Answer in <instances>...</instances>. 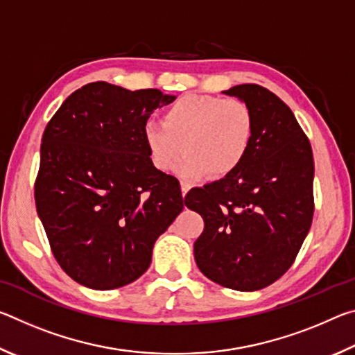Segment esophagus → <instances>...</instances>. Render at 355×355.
Returning <instances> with one entry per match:
<instances>
[{"instance_id": "1", "label": "esophagus", "mask_w": 355, "mask_h": 355, "mask_svg": "<svg viewBox=\"0 0 355 355\" xmlns=\"http://www.w3.org/2000/svg\"><path fill=\"white\" fill-rule=\"evenodd\" d=\"M180 186H182V194H183V196H184L186 192H188L189 188H191V186H189L188 183H186V182H182V183H180Z\"/></svg>"}]
</instances>
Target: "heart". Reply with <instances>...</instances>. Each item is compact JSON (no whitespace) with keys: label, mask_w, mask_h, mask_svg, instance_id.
<instances>
[{"label":"heart","mask_w":355,"mask_h":355,"mask_svg":"<svg viewBox=\"0 0 355 355\" xmlns=\"http://www.w3.org/2000/svg\"><path fill=\"white\" fill-rule=\"evenodd\" d=\"M254 136L255 116L245 101L197 94L172 101L161 122L142 128L150 163L158 171H169L186 150L177 166L186 178L230 175L244 163Z\"/></svg>","instance_id":"1"}]
</instances>
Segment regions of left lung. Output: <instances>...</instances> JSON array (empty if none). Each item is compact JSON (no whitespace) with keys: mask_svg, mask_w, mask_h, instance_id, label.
Instances as JSON below:
<instances>
[{"mask_svg":"<svg viewBox=\"0 0 355 355\" xmlns=\"http://www.w3.org/2000/svg\"><path fill=\"white\" fill-rule=\"evenodd\" d=\"M225 94L254 111V144L235 172L191 189L184 205L205 224L194 243L200 271L230 290L255 291L291 268L310 230L313 153L293 111L266 87L239 84Z\"/></svg>","mask_w":355,"mask_h":355,"instance_id":"1","label":"left lung"}]
</instances>
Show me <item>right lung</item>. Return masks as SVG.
<instances>
[{"label":"right lung","instance_id":"1","mask_svg":"<svg viewBox=\"0 0 355 355\" xmlns=\"http://www.w3.org/2000/svg\"><path fill=\"white\" fill-rule=\"evenodd\" d=\"M173 100L89 83L46 123L35 208L56 261L78 284L105 291L139 279L182 213L178 180L150 163L142 141L150 114Z\"/></svg>","mask_w":355,"mask_h":355}]
</instances>
